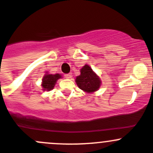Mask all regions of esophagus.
Returning <instances> with one entry per match:
<instances>
[{
	"label": "esophagus",
	"instance_id": "34e87169",
	"mask_svg": "<svg viewBox=\"0 0 153 153\" xmlns=\"http://www.w3.org/2000/svg\"><path fill=\"white\" fill-rule=\"evenodd\" d=\"M65 77L66 79H71L72 77V74L71 73L66 74H65Z\"/></svg>",
	"mask_w": 153,
	"mask_h": 153
}]
</instances>
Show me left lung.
<instances>
[{
	"label": "left lung",
	"instance_id": "obj_1",
	"mask_svg": "<svg viewBox=\"0 0 153 153\" xmlns=\"http://www.w3.org/2000/svg\"><path fill=\"white\" fill-rule=\"evenodd\" d=\"M75 81L77 86L88 94L99 90L102 82L99 76L87 64L80 69V75L76 77Z\"/></svg>",
	"mask_w": 153,
	"mask_h": 153
}]
</instances>
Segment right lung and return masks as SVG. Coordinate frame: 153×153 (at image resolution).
Returning <instances> with one entry per match:
<instances>
[{"label":"right lung","instance_id":"add662e5","mask_svg":"<svg viewBox=\"0 0 153 153\" xmlns=\"http://www.w3.org/2000/svg\"><path fill=\"white\" fill-rule=\"evenodd\" d=\"M62 78L61 74H51L48 71L45 72V74L44 75L42 78V87L43 91H51L53 89L54 86L56 84V82L59 79Z\"/></svg>","mask_w":153,"mask_h":153}]
</instances>
